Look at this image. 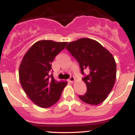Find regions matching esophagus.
Instances as JSON below:
<instances>
[{
  "instance_id": "esophagus-1",
  "label": "esophagus",
  "mask_w": 135,
  "mask_h": 135,
  "mask_svg": "<svg viewBox=\"0 0 135 135\" xmlns=\"http://www.w3.org/2000/svg\"><path fill=\"white\" fill-rule=\"evenodd\" d=\"M74 80H75L74 77V76H70V78H69V79H68V81H69V83H73L74 81Z\"/></svg>"
}]
</instances>
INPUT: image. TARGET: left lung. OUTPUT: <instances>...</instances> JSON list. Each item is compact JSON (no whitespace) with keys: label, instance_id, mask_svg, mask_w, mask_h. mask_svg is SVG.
I'll return each instance as SVG.
<instances>
[{"label":"left lung","instance_id":"1","mask_svg":"<svg viewBox=\"0 0 135 135\" xmlns=\"http://www.w3.org/2000/svg\"><path fill=\"white\" fill-rule=\"evenodd\" d=\"M66 49L78 62L84 75L83 80L87 90L84 95H79V99L91 105L103 103L116 79L117 66L113 56L99 42L90 38L69 43Z\"/></svg>","mask_w":135,"mask_h":135}]
</instances>
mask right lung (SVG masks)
<instances>
[{
  "label": "right lung",
  "instance_id": "right-lung-1",
  "mask_svg": "<svg viewBox=\"0 0 135 135\" xmlns=\"http://www.w3.org/2000/svg\"><path fill=\"white\" fill-rule=\"evenodd\" d=\"M67 42L41 40L34 44L23 56L19 68L20 84L37 106L47 108L57 103L67 84L54 79L52 62Z\"/></svg>",
  "mask_w": 135,
  "mask_h": 135
}]
</instances>
